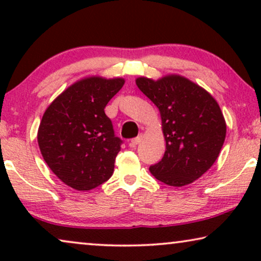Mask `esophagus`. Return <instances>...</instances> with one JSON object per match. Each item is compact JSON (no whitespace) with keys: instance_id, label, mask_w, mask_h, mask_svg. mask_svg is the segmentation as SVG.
Wrapping results in <instances>:
<instances>
[{"instance_id":"34e87169","label":"esophagus","mask_w":261,"mask_h":261,"mask_svg":"<svg viewBox=\"0 0 261 261\" xmlns=\"http://www.w3.org/2000/svg\"><path fill=\"white\" fill-rule=\"evenodd\" d=\"M141 139H142V135H139V137H137V138H134V139H132L130 140V146H137L139 142L141 141Z\"/></svg>"}]
</instances>
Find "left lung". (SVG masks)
Here are the masks:
<instances>
[{
	"label": "left lung",
	"mask_w": 261,
	"mask_h": 261,
	"mask_svg": "<svg viewBox=\"0 0 261 261\" xmlns=\"http://www.w3.org/2000/svg\"><path fill=\"white\" fill-rule=\"evenodd\" d=\"M135 82L159 109L166 141L163 159L149 166L151 173L171 187L198 179L215 163L226 139V121L215 98L178 74Z\"/></svg>",
	"instance_id": "obj_1"
}]
</instances>
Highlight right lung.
I'll return each instance as SVG.
<instances>
[{
	"mask_svg": "<svg viewBox=\"0 0 261 261\" xmlns=\"http://www.w3.org/2000/svg\"><path fill=\"white\" fill-rule=\"evenodd\" d=\"M124 80L89 77L63 91L46 109L38 130L42 158L63 183L91 190L112 177L122 140L106 115Z\"/></svg>",
	"mask_w": 261,
	"mask_h": 261,
	"instance_id": "add662e5",
	"label": "right lung"
}]
</instances>
